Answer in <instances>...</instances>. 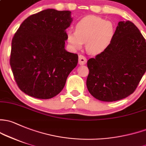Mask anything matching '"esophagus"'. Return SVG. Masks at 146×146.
<instances>
[{"label": "esophagus", "instance_id": "1", "mask_svg": "<svg viewBox=\"0 0 146 146\" xmlns=\"http://www.w3.org/2000/svg\"><path fill=\"white\" fill-rule=\"evenodd\" d=\"M87 63V59L82 55H79V59H78V64L80 65H85Z\"/></svg>", "mask_w": 146, "mask_h": 146}]
</instances>
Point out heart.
Returning a JSON list of instances; mask_svg holds the SVG:
<instances>
[{"mask_svg": "<svg viewBox=\"0 0 146 146\" xmlns=\"http://www.w3.org/2000/svg\"><path fill=\"white\" fill-rule=\"evenodd\" d=\"M75 30L76 31H67L68 44L72 48L77 50L80 49L86 42V50L91 54H98L106 50L115 32L111 21L94 15L80 19L76 24Z\"/></svg>", "mask_w": 146, "mask_h": 146, "instance_id": "obj_1", "label": "heart"}]
</instances>
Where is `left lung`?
I'll use <instances>...</instances> for the list:
<instances>
[{"mask_svg": "<svg viewBox=\"0 0 146 146\" xmlns=\"http://www.w3.org/2000/svg\"><path fill=\"white\" fill-rule=\"evenodd\" d=\"M87 90L102 101L125 99L136 90L146 70V42L130 21H121L110 45L87 61Z\"/></svg>", "mask_w": 146, "mask_h": 146, "instance_id": "8db88e82", "label": "left lung"}]
</instances>
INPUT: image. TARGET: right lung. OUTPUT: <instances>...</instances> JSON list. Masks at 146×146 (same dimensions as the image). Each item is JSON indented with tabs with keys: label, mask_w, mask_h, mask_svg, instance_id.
I'll return each instance as SVG.
<instances>
[{
	"label": "right lung",
	"mask_w": 146,
	"mask_h": 146,
	"mask_svg": "<svg viewBox=\"0 0 146 146\" xmlns=\"http://www.w3.org/2000/svg\"><path fill=\"white\" fill-rule=\"evenodd\" d=\"M71 12L47 9L29 16L12 40L10 66L18 87L32 97L51 99L76 67L77 54L65 50Z\"/></svg>",
	"instance_id": "right-lung-1"
}]
</instances>
